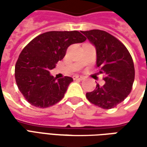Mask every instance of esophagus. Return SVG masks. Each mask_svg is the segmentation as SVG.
Segmentation results:
<instances>
[{"mask_svg":"<svg viewBox=\"0 0 147 147\" xmlns=\"http://www.w3.org/2000/svg\"><path fill=\"white\" fill-rule=\"evenodd\" d=\"M74 80H83L84 78L82 76H79V75H74Z\"/></svg>","mask_w":147,"mask_h":147,"instance_id":"1","label":"esophagus"}]
</instances>
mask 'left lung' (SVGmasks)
<instances>
[{"label": "left lung", "instance_id": "1", "mask_svg": "<svg viewBox=\"0 0 147 147\" xmlns=\"http://www.w3.org/2000/svg\"><path fill=\"white\" fill-rule=\"evenodd\" d=\"M82 33L96 47V66L105 75V84H96L86 96L92 104L110 110L123 101L132 91L135 78L133 58L126 47L107 32L93 29Z\"/></svg>", "mask_w": 147, "mask_h": 147}]
</instances>
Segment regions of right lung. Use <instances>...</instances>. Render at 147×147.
Returning <instances> with one entry per match:
<instances>
[{
    "label": "right lung",
    "mask_w": 147,
    "mask_h": 147,
    "mask_svg": "<svg viewBox=\"0 0 147 147\" xmlns=\"http://www.w3.org/2000/svg\"><path fill=\"white\" fill-rule=\"evenodd\" d=\"M87 38L78 31H51L33 38L19 55L15 65L16 84L26 100L38 108H47L64 97L73 78L56 79L50 74L65 57L68 47Z\"/></svg>",
    "instance_id": "right-lung-1"
}]
</instances>
